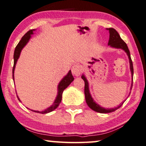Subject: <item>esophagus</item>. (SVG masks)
Listing matches in <instances>:
<instances>
[{
	"instance_id": "obj_1",
	"label": "esophagus",
	"mask_w": 146,
	"mask_h": 146,
	"mask_svg": "<svg viewBox=\"0 0 146 146\" xmlns=\"http://www.w3.org/2000/svg\"><path fill=\"white\" fill-rule=\"evenodd\" d=\"M82 72V66H80L79 64H74L72 67V73L75 76H78L81 74Z\"/></svg>"
}]
</instances>
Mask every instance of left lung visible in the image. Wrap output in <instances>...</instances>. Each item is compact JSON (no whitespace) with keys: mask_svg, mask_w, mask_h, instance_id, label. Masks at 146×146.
<instances>
[{"mask_svg":"<svg viewBox=\"0 0 146 146\" xmlns=\"http://www.w3.org/2000/svg\"><path fill=\"white\" fill-rule=\"evenodd\" d=\"M107 29H109V34H110L108 45L111 46V47H113L115 48H122V49H123L124 51L126 52V54H127V55L128 56V58H129L130 70H131V73H132V76L133 78V74H134V68H133V64H132V59H131V57H130V50L128 49L127 45H126L125 42H124L123 40L120 38L119 33H118L115 29L109 28ZM82 78L84 80V82H85V86H84V94H85L86 103H87L89 107L92 109V110H94V111H96L98 112V113H111V112L115 111V110L120 108V107L123 105L124 101L123 103H122V104H120L118 107H116L115 109H106L103 108V107H101L100 106H99L97 103H96V102L94 101V99H92V96H91V95L90 94V91H89L88 82L87 81V80H86V77L84 76V75H82Z\"/></svg>","mask_w":146,"mask_h":146,"instance_id":"1","label":"left lung"}]
</instances>
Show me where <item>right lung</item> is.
<instances>
[{"label": "right lung", "instance_id": "right-lung-1", "mask_svg": "<svg viewBox=\"0 0 146 146\" xmlns=\"http://www.w3.org/2000/svg\"><path fill=\"white\" fill-rule=\"evenodd\" d=\"M34 29H31V30H29L25 34L24 36L22 37V39L19 42L18 45L15 48V50H14V66H13V68H12V78H13V80H14V68H15V66H16V62L17 60H18V59L19 58V56H20V52H21V50L25 45H26L27 42L29 41V39H30L31 37V35L33 34V31ZM74 80V77L72 74V72L70 70L69 72L68 73V74H67L66 76H65L63 79L61 80L60 83L58 84V95H57V97H56V98L55 99V101H54V102L53 103V105H52V106H50V107H48V109H45V111H33V110H31V111H34L35 113H41V114H46V113H50V112H51L52 111H54V109L56 108H57V107L60 104V102H61V100H62V92L63 91H64L65 89H66L68 86L72 82H73ZM17 98H18V97L17 96ZM19 99V98H18ZM20 100V99H19Z\"/></svg>", "mask_w": 146, "mask_h": 146}]
</instances>
